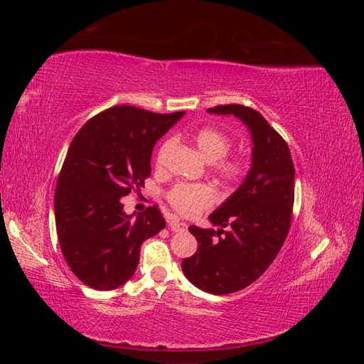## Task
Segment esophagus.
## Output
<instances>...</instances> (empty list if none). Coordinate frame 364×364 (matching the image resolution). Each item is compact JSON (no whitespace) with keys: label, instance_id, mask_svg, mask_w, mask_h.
Returning <instances> with one entry per match:
<instances>
[{"label":"esophagus","instance_id":"obj_1","mask_svg":"<svg viewBox=\"0 0 364 364\" xmlns=\"http://www.w3.org/2000/svg\"><path fill=\"white\" fill-rule=\"evenodd\" d=\"M168 226L173 232H181V230L186 229V223L181 222V220H178V218H171L168 222Z\"/></svg>","mask_w":364,"mask_h":364}]
</instances>
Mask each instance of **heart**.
I'll list each match as a JSON object with an SVG mask.
<instances>
[{
    "label": "heart",
    "instance_id": "b5f03b06",
    "mask_svg": "<svg viewBox=\"0 0 364 364\" xmlns=\"http://www.w3.org/2000/svg\"><path fill=\"white\" fill-rule=\"evenodd\" d=\"M193 141L202 153V156L206 161L213 162V173L220 182L228 186H234L245 179V176L247 174V162L243 156L228 155L230 147H232V141L222 130L214 127L199 129L193 135ZM173 146V138L162 142L156 156V162L159 165ZM165 197H167V202L176 211L185 217L199 215L206 209L213 208L217 199L215 191L211 186L188 182H178L173 185Z\"/></svg>",
    "mask_w": 364,
    "mask_h": 364
}]
</instances>
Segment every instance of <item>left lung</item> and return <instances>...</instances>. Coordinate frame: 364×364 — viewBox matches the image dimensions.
I'll list each match as a JSON object with an SVG mask.
<instances>
[{"label": "left lung", "instance_id": "left-lung-1", "mask_svg": "<svg viewBox=\"0 0 364 364\" xmlns=\"http://www.w3.org/2000/svg\"><path fill=\"white\" fill-rule=\"evenodd\" d=\"M208 112L232 114L249 127L252 168L243 185L209 215L222 229L215 232L188 228L197 240V250L182 261V270L200 290L228 294L257 281L287 238L294 203V165L287 142L255 109L232 103L209 107Z\"/></svg>", "mask_w": 364, "mask_h": 364}]
</instances>
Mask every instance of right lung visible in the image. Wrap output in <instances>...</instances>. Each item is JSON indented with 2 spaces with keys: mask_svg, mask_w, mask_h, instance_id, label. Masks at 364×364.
<instances>
[{
  "mask_svg": "<svg viewBox=\"0 0 364 364\" xmlns=\"http://www.w3.org/2000/svg\"><path fill=\"white\" fill-rule=\"evenodd\" d=\"M183 114L112 106L87 119L71 141L54 191V215L63 258L87 287L114 290L127 282L142 241L165 228L158 205L132 217L119 199L141 193L155 142Z\"/></svg>",
  "mask_w": 364,
  "mask_h": 364,
  "instance_id": "obj_1",
  "label": "right lung"
}]
</instances>
